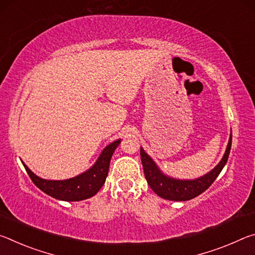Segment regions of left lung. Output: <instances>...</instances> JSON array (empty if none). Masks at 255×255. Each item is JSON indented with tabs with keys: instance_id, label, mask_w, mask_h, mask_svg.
Listing matches in <instances>:
<instances>
[{
	"instance_id": "obj_1",
	"label": "left lung",
	"mask_w": 255,
	"mask_h": 255,
	"mask_svg": "<svg viewBox=\"0 0 255 255\" xmlns=\"http://www.w3.org/2000/svg\"><path fill=\"white\" fill-rule=\"evenodd\" d=\"M231 147L232 135L230 137V141H228L226 152L224 154L222 161L218 163V165L213 171H210L208 174L196 180H175L164 175L158 170V167L153 162V159L140 147V158L141 163H143L145 178L147 180V183L152 188L153 191L157 196L163 198V199L174 201L190 200L192 198L201 195L202 192L206 191L214 183L216 178L222 172L223 167L225 166L228 159V155H230L231 152Z\"/></svg>"
}]
</instances>
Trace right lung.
<instances>
[{
    "label": "right lung",
    "mask_w": 255,
    "mask_h": 255,
    "mask_svg": "<svg viewBox=\"0 0 255 255\" xmlns=\"http://www.w3.org/2000/svg\"><path fill=\"white\" fill-rule=\"evenodd\" d=\"M120 141L122 140L118 139L108 145L103 149L96 164L89 171L68 180H44L32 173L25 164H22L32 182L48 196L64 201L84 200L96 195L106 182L108 172H109L110 159Z\"/></svg>",
    "instance_id": "right-lung-1"
}]
</instances>
